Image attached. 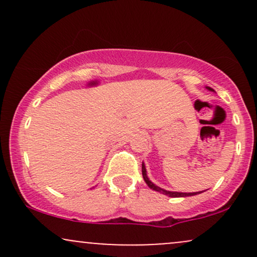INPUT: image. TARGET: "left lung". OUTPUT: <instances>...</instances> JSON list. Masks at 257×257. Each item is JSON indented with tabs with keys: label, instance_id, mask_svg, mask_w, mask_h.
<instances>
[{
	"label": "left lung",
	"instance_id": "8db88e82",
	"mask_svg": "<svg viewBox=\"0 0 257 257\" xmlns=\"http://www.w3.org/2000/svg\"><path fill=\"white\" fill-rule=\"evenodd\" d=\"M209 90H213L211 88L208 87ZM143 176H144V180H145V182L149 186L150 188H152V190L155 191H158V192H162L163 194H166V196H169V197H174V198H178V197H188V196H194V194H198V193H202V192H193V193H184V192H170V191H166L163 190V188L158 187V186H156L155 184H152L151 181H150L149 178L146 176V168L145 166L143 164Z\"/></svg>",
	"mask_w": 257,
	"mask_h": 257
}]
</instances>
